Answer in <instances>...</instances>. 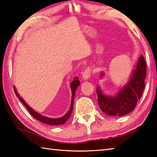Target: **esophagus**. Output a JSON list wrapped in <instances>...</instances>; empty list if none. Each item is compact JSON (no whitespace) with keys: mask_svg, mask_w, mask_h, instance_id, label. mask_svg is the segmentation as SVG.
I'll return each instance as SVG.
<instances>
[{"mask_svg":"<svg viewBox=\"0 0 157 157\" xmlns=\"http://www.w3.org/2000/svg\"><path fill=\"white\" fill-rule=\"evenodd\" d=\"M91 72H92V69L90 67H87L86 69L84 70V72L82 73V78L84 80H86L88 79L90 77L91 75Z\"/></svg>","mask_w":157,"mask_h":157,"instance_id":"esophagus-1","label":"esophagus"}]
</instances>
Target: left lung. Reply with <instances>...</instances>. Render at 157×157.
Returning <instances> with one entry per match:
<instances>
[{
    "instance_id": "left-lung-1",
    "label": "left lung",
    "mask_w": 157,
    "mask_h": 157,
    "mask_svg": "<svg viewBox=\"0 0 157 157\" xmlns=\"http://www.w3.org/2000/svg\"><path fill=\"white\" fill-rule=\"evenodd\" d=\"M146 74V64L141 56L136 69L133 71L129 82L115 96H106L97 87L98 102L101 111L110 116H123L131 113L140 99L144 90ZM101 76L104 73H101Z\"/></svg>"
}]
</instances>
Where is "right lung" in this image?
I'll list each match as a JSON object with an SVG mask.
<instances>
[{
	"mask_svg": "<svg viewBox=\"0 0 157 157\" xmlns=\"http://www.w3.org/2000/svg\"><path fill=\"white\" fill-rule=\"evenodd\" d=\"M79 84H80V83H79L78 78H77L76 77V78H75V79H74V81H73L71 83V85H70V86H71V91H72V98H71V106H70V109L68 111V112L64 116H63L60 118H56V119L49 118V117H47L43 116L40 114H39V113L37 112H36L34 109H32L29 105H28V104L25 102L24 100H23L21 97H20V96L19 95L17 92L16 91V88L15 87H14V91H15L17 97L19 99V101L23 103V105L25 106L26 109H28V111H29V113H30V115L33 117L35 118L36 119L38 120V121H40L45 123V124L51 125H61V124H64V123L67 121V119H69L70 115H71V112L73 111V100H74V97H75V90H76V89L78 88V86H79Z\"/></svg>",
	"mask_w": 157,
	"mask_h": 157,
	"instance_id": "right-lung-1",
	"label": "right lung"
}]
</instances>
